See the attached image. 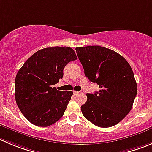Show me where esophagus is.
<instances>
[{
    "label": "esophagus",
    "instance_id": "obj_1",
    "mask_svg": "<svg viewBox=\"0 0 152 152\" xmlns=\"http://www.w3.org/2000/svg\"><path fill=\"white\" fill-rule=\"evenodd\" d=\"M73 93L75 95H77L79 94V92H77V91H73Z\"/></svg>",
    "mask_w": 152,
    "mask_h": 152
}]
</instances>
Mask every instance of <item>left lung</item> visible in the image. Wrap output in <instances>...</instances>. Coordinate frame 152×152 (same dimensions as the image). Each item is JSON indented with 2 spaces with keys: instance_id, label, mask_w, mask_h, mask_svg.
Masks as SVG:
<instances>
[{
  "instance_id": "1",
  "label": "left lung",
  "mask_w": 152,
  "mask_h": 152,
  "mask_svg": "<svg viewBox=\"0 0 152 152\" xmlns=\"http://www.w3.org/2000/svg\"><path fill=\"white\" fill-rule=\"evenodd\" d=\"M77 57L91 82L100 90L86 94L83 116L101 128L116 125L131 111L137 85L129 63L114 50L99 45L77 47Z\"/></svg>"
}]
</instances>
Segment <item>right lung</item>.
Masks as SVG:
<instances>
[{
	"instance_id": "add662e5",
	"label": "right lung",
	"mask_w": 152,
	"mask_h": 152,
	"mask_svg": "<svg viewBox=\"0 0 152 152\" xmlns=\"http://www.w3.org/2000/svg\"><path fill=\"white\" fill-rule=\"evenodd\" d=\"M75 60L71 48H46L34 53L18 70L15 99L29 122L48 127L63 116L73 92L57 90L53 86L63 78L67 63Z\"/></svg>"
}]
</instances>
